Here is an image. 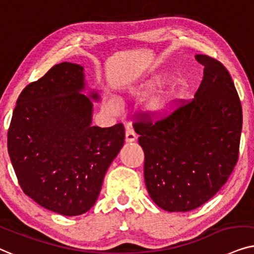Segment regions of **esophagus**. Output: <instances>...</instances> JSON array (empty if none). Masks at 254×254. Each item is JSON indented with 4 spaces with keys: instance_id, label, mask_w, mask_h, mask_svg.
<instances>
[{
    "instance_id": "1",
    "label": "esophagus",
    "mask_w": 254,
    "mask_h": 254,
    "mask_svg": "<svg viewBox=\"0 0 254 254\" xmlns=\"http://www.w3.org/2000/svg\"><path fill=\"white\" fill-rule=\"evenodd\" d=\"M137 139V134L134 132L133 129H131V127H127V131H125V140L127 141V143H131V141H134Z\"/></svg>"
}]
</instances>
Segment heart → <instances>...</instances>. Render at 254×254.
<instances>
[{
    "instance_id": "heart-1",
    "label": "heart",
    "mask_w": 254,
    "mask_h": 254,
    "mask_svg": "<svg viewBox=\"0 0 254 254\" xmlns=\"http://www.w3.org/2000/svg\"><path fill=\"white\" fill-rule=\"evenodd\" d=\"M153 84H147V86L144 88V92H151V90L153 89ZM172 106H173V97H160V99L155 100L154 102H152L150 104V111L155 117H164L170 113ZM107 107L111 110H117L118 108H120V103H118L117 100L109 99L107 101Z\"/></svg>"
}]
</instances>
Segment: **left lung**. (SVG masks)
Here are the masks:
<instances>
[{
    "mask_svg": "<svg viewBox=\"0 0 254 254\" xmlns=\"http://www.w3.org/2000/svg\"><path fill=\"white\" fill-rule=\"evenodd\" d=\"M194 99L152 122L140 114L133 123L145 154L144 178L154 203L166 211L200 207L228 181L238 161L243 111L228 69L204 54Z\"/></svg>",
    "mask_w": 254,
    "mask_h": 254,
    "instance_id": "left-lung-1",
    "label": "left lung"
}]
</instances>
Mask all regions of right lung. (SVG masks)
<instances>
[{
    "label": "right lung",
    "instance_id": "right-lung-1",
    "mask_svg": "<svg viewBox=\"0 0 254 254\" xmlns=\"http://www.w3.org/2000/svg\"><path fill=\"white\" fill-rule=\"evenodd\" d=\"M83 67L53 66L17 99L8 152L18 184L42 207L64 216L95 204L106 172L123 146L122 123L92 127L96 93L87 97Z\"/></svg>",
    "mask_w": 254,
    "mask_h": 254
}]
</instances>
